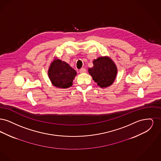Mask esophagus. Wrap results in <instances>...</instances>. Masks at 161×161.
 Here are the masks:
<instances>
[{"mask_svg": "<svg viewBox=\"0 0 161 161\" xmlns=\"http://www.w3.org/2000/svg\"><path fill=\"white\" fill-rule=\"evenodd\" d=\"M79 72H80V73H85L86 72V70L85 68H81V69H80Z\"/></svg>", "mask_w": 161, "mask_h": 161, "instance_id": "1", "label": "esophagus"}]
</instances>
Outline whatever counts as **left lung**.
Instances as JSON below:
<instances>
[{"instance_id": "left-lung-1", "label": "left lung", "mask_w": 161, "mask_h": 161, "mask_svg": "<svg viewBox=\"0 0 161 161\" xmlns=\"http://www.w3.org/2000/svg\"><path fill=\"white\" fill-rule=\"evenodd\" d=\"M93 66L89 69L93 80L101 87H107L112 84L117 74L116 66L110 58L99 57L93 61Z\"/></svg>"}]
</instances>
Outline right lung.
<instances>
[{
	"label": "right lung",
	"instance_id": "right-lung-1",
	"mask_svg": "<svg viewBox=\"0 0 161 161\" xmlns=\"http://www.w3.org/2000/svg\"><path fill=\"white\" fill-rule=\"evenodd\" d=\"M77 72L69 64L60 60H54L48 70V75L54 86L68 88L72 85Z\"/></svg>",
	"mask_w": 161,
	"mask_h": 161
}]
</instances>
